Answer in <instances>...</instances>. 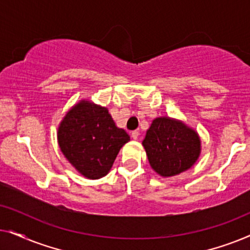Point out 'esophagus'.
<instances>
[{"label": "esophagus", "instance_id": "obj_1", "mask_svg": "<svg viewBox=\"0 0 250 250\" xmlns=\"http://www.w3.org/2000/svg\"><path fill=\"white\" fill-rule=\"evenodd\" d=\"M131 136H132V139L136 140V139L139 138V132H138V131H133V132L131 133Z\"/></svg>", "mask_w": 250, "mask_h": 250}]
</instances>
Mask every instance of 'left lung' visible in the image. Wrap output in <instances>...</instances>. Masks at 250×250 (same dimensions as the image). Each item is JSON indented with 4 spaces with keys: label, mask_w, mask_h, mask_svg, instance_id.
Instances as JSON below:
<instances>
[{
    "label": "left lung",
    "mask_w": 250,
    "mask_h": 250,
    "mask_svg": "<svg viewBox=\"0 0 250 250\" xmlns=\"http://www.w3.org/2000/svg\"><path fill=\"white\" fill-rule=\"evenodd\" d=\"M150 166L168 177L189 169L200 152L199 136L183 123L160 117L152 122L142 142Z\"/></svg>",
    "instance_id": "obj_1"
}]
</instances>
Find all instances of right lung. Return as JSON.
I'll use <instances>...</instances> for the list:
<instances>
[{
    "instance_id": "add662e5",
    "label": "right lung",
    "mask_w": 250,
    "mask_h": 250,
    "mask_svg": "<svg viewBox=\"0 0 250 250\" xmlns=\"http://www.w3.org/2000/svg\"><path fill=\"white\" fill-rule=\"evenodd\" d=\"M129 136L118 128L107 108L82 101L61 122L58 142L71 165L87 179H100L110 170Z\"/></svg>"
}]
</instances>
